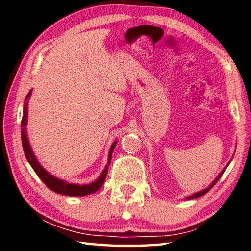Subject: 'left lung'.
<instances>
[{"instance_id":"obj_1","label":"left lung","mask_w":251,"mask_h":251,"mask_svg":"<svg viewBox=\"0 0 251 251\" xmlns=\"http://www.w3.org/2000/svg\"><path fill=\"white\" fill-rule=\"evenodd\" d=\"M229 164H230V161H229V163L227 164V166H228V165H229ZM227 166H226V167H225V168L223 169V171H222V173H220V174H219V175H218L217 177H216V179H215L214 181H212V184H210L209 186H208L206 189H202V190H201V192H198V193H195V194H193V195H192V196H188V197H186V199H194V198H198V197H201V196H202V195H205L206 193H208V192H209V190H210V189L212 188V187H214V185L216 184V182H217V181L219 180V178H220V177H222V175H223V174H224V172H225V171H226V168H227Z\"/></svg>"}]
</instances>
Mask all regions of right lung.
Instances as JSON below:
<instances>
[{
    "instance_id": "right-lung-1",
    "label": "right lung",
    "mask_w": 251,
    "mask_h": 251,
    "mask_svg": "<svg viewBox=\"0 0 251 251\" xmlns=\"http://www.w3.org/2000/svg\"><path fill=\"white\" fill-rule=\"evenodd\" d=\"M31 93L32 91H29L27 96L25 97L24 107H23V117H22V123H21V127H22V128H21V137H22V145H23L25 157H26V159L29 163V165L32 166V168L34 169V172L36 173V175L41 178V180L43 181L50 190H53V192L57 194L65 195V196H86V195L96 193L104 184L106 175H107V172H108L110 159H112L113 151L114 148H115L117 142H115L112 146H110L109 154H108V161H107V165H106V167L104 168L103 173L100 174V177L97 178L95 181L91 182L90 185L70 184V182H66L64 180H61L58 179V178L54 177L53 175H50L48 171H45V169L42 167V165L37 161L36 157L33 154L32 148L29 146V143H28V138L26 135V127L25 126L27 124V114H28L27 105H28V99L31 97Z\"/></svg>"
}]
</instances>
